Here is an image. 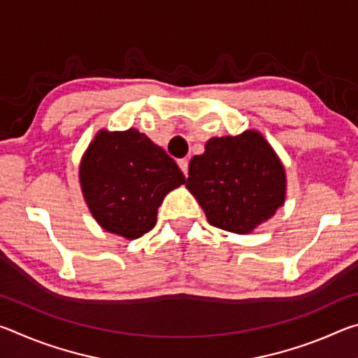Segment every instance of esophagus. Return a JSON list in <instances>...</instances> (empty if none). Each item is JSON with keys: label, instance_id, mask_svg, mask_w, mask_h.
I'll return each mask as SVG.
<instances>
[{"label": "esophagus", "instance_id": "esophagus-1", "mask_svg": "<svg viewBox=\"0 0 358 358\" xmlns=\"http://www.w3.org/2000/svg\"><path fill=\"white\" fill-rule=\"evenodd\" d=\"M178 167L181 169V172L185 173V177L187 175V159H180L178 161Z\"/></svg>", "mask_w": 358, "mask_h": 358}]
</instances>
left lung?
Listing matches in <instances>:
<instances>
[{"label": "left lung", "mask_w": 358, "mask_h": 358, "mask_svg": "<svg viewBox=\"0 0 358 358\" xmlns=\"http://www.w3.org/2000/svg\"><path fill=\"white\" fill-rule=\"evenodd\" d=\"M189 189L211 226L248 234L270 220L286 194L284 169L256 131L213 137L189 162Z\"/></svg>", "instance_id": "left-lung-1"}]
</instances>
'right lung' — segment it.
Segmentation results:
<instances>
[{"label": "right lung", "instance_id": "right-lung-1", "mask_svg": "<svg viewBox=\"0 0 358 358\" xmlns=\"http://www.w3.org/2000/svg\"><path fill=\"white\" fill-rule=\"evenodd\" d=\"M80 183L96 221L108 232L134 240L155 227L162 199L185 183V175L137 129L102 131L83 156Z\"/></svg>", "mask_w": 358, "mask_h": 358}]
</instances>
